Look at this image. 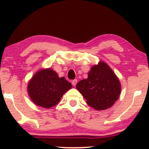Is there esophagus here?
<instances>
[{"label":"esophagus","instance_id":"1","mask_svg":"<svg viewBox=\"0 0 149 149\" xmlns=\"http://www.w3.org/2000/svg\"><path fill=\"white\" fill-rule=\"evenodd\" d=\"M77 83V79H74V80H72V85H73V86H76Z\"/></svg>","mask_w":149,"mask_h":149}]
</instances>
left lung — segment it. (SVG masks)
Listing matches in <instances>:
<instances>
[{
    "mask_svg": "<svg viewBox=\"0 0 149 149\" xmlns=\"http://www.w3.org/2000/svg\"><path fill=\"white\" fill-rule=\"evenodd\" d=\"M77 89L91 107L102 111L111 107L119 97L121 84L112 69L104 62L92 66L88 78L79 81Z\"/></svg>",
    "mask_w": 149,
    "mask_h": 149,
    "instance_id": "1",
    "label": "left lung"
}]
</instances>
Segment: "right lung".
I'll use <instances>...</instances> for the list:
<instances>
[{
	"instance_id": "add662e5",
	"label": "right lung",
	"mask_w": 149,
	"mask_h": 149,
	"mask_svg": "<svg viewBox=\"0 0 149 149\" xmlns=\"http://www.w3.org/2000/svg\"><path fill=\"white\" fill-rule=\"evenodd\" d=\"M72 85L51 68L38 71L28 85V92L35 104L49 109L58 104Z\"/></svg>"
}]
</instances>
